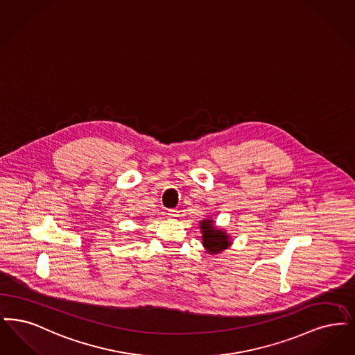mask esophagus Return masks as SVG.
<instances>
[{"label":"esophagus","instance_id":"34e87169","mask_svg":"<svg viewBox=\"0 0 355 355\" xmlns=\"http://www.w3.org/2000/svg\"><path fill=\"white\" fill-rule=\"evenodd\" d=\"M168 215L171 217H179V211L178 209H168Z\"/></svg>","mask_w":355,"mask_h":355}]
</instances>
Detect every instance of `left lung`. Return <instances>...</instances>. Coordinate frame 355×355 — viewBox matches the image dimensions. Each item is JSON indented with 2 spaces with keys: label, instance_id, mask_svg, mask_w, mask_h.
Masks as SVG:
<instances>
[{
  "label": "left lung",
  "instance_id": "1",
  "mask_svg": "<svg viewBox=\"0 0 355 355\" xmlns=\"http://www.w3.org/2000/svg\"><path fill=\"white\" fill-rule=\"evenodd\" d=\"M200 230L202 236V247L209 254H217L232 244L231 237L224 230L216 228L212 218H204L200 221Z\"/></svg>",
  "mask_w": 355,
  "mask_h": 355
}]
</instances>
